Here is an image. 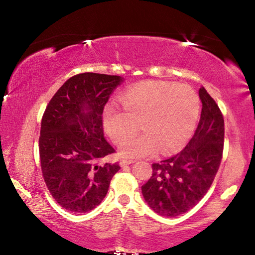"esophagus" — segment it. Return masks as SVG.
Listing matches in <instances>:
<instances>
[{"mask_svg": "<svg viewBox=\"0 0 255 255\" xmlns=\"http://www.w3.org/2000/svg\"><path fill=\"white\" fill-rule=\"evenodd\" d=\"M136 162V160H132V159H123L121 160V165L125 166V165H129V164H132Z\"/></svg>", "mask_w": 255, "mask_h": 255, "instance_id": "1", "label": "esophagus"}]
</instances>
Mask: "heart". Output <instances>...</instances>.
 Segmentation results:
<instances>
[{"instance_id":"b5f03b06","label":"heart","mask_w":255,"mask_h":255,"mask_svg":"<svg viewBox=\"0 0 255 255\" xmlns=\"http://www.w3.org/2000/svg\"><path fill=\"white\" fill-rule=\"evenodd\" d=\"M123 110L115 104L103 108L106 133L121 145L137 131L145 130L122 148L125 156H145L160 148L162 153L180 149L192 136L200 111L199 96L192 86L165 81H142L121 96ZM140 123L139 124L138 123Z\"/></svg>"}]
</instances>
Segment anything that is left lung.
I'll list each match as a JSON object with an SVG mask.
<instances>
[{
  "mask_svg": "<svg viewBox=\"0 0 255 255\" xmlns=\"http://www.w3.org/2000/svg\"><path fill=\"white\" fill-rule=\"evenodd\" d=\"M202 114L193 138L180 153L152 164V176L141 186L145 202L156 214L176 217L208 192L221 163L225 140L223 113L204 88Z\"/></svg>",
  "mask_w": 255,
  "mask_h": 255,
  "instance_id": "8db88e82",
  "label": "left lung"
}]
</instances>
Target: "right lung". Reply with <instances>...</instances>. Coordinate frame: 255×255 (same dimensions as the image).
I'll return each mask as SVG.
<instances>
[{
  "mask_svg": "<svg viewBox=\"0 0 255 255\" xmlns=\"http://www.w3.org/2000/svg\"><path fill=\"white\" fill-rule=\"evenodd\" d=\"M118 75L85 72L70 78L42 115L39 156L42 176L56 202L73 214L99 206L118 163H103L115 152L104 137L102 113Z\"/></svg>",
  "mask_w": 255,
  "mask_h": 255,
  "instance_id": "right-lung-1",
  "label": "right lung"
}]
</instances>
